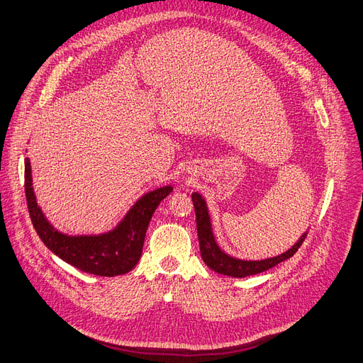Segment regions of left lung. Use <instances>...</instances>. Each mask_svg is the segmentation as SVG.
<instances>
[{"label":"left lung","instance_id":"left-lung-1","mask_svg":"<svg viewBox=\"0 0 363 363\" xmlns=\"http://www.w3.org/2000/svg\"><path fill=\"white\" fill-rule=\"evenodd\" d=\"M191 199H193L194 211H196L200 254H202L203 262L211 267V269L218 272V274L235 277V278H244V277L264 272L267 269H271V267L277 266L278 263L290 259L293 254L301 248L302 242L306 238V233H303L298 242L294 244L289 251H286L284 254H279V256H277V257L259 260V262H247V260L233 259L230 256H227L225 252H223L218 248L216 239H213V235L211 230V220H209L208 208H206V203L202 199V196L197 193H193Z\"/></svg>","mask_w":363,"mask_h":363}]
</instances>
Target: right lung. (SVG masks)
<instances>
[{
    "instance_id": "1",
    "label": "right lung",
    "mask_w": 363,
    "mask_h": 363,
    "mask_svg": "<svg viewBox=\"0 0 363 363\" xmlns=\"http://www.w3.org/2000/svg\"><path fill=\"white\" fill-rule=\"evenodd\" d=\"M172 193V186H163L145 194L134 205L113 232L100 236H67L46 221L37 206L31 186L30 160L25 158V197L30 217L38 238L60 259L86 274L115 277L130 272L138 264L147 224L161 200Z\"/></svg>"
}]
</instances>
